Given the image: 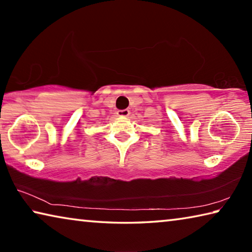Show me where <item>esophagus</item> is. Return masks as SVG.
I'll return each instance as SVG.
<instances>
[{
	"label": "esophagus",
	"mask_w": 252,
	"mask_h": 252,
	"mask_svg": "<svg viewBox=\"0 0 252 252\" xmlns=\"http://www.w3.org/2000/svg\"><path fill=\"white\" fill-rule=\"evenodd\" d=\"M117 114H118V117H129V114H130V111L127 110V109H125V110H118L117 111Z\"/></svg>",
	"instance_id": "esophagus-1"
}]
</instances>
